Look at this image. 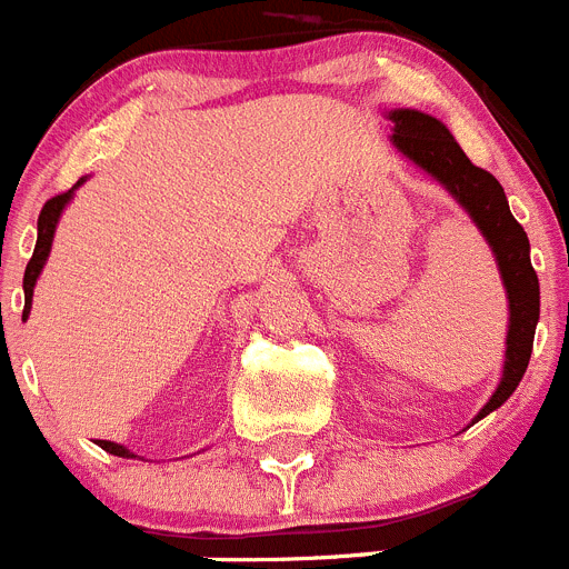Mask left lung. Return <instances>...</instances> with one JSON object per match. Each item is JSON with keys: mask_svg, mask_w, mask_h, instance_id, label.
<instances>
[{"mask_svg": "<svg viewBox=\"0 0 569 569\" xmlns=\"http://www.w3.org/2000/svg\"><path fill=\"white\" fill-rule=\"evenodd\" d=\"M387 119L393 122V136H390L393 148L407 162L425 170L433 182H439L453 196L490 244L501 281H505L507 308H510L505 367H501V381L496 393L470 421L476 425L492 410H499L516 393V387L530 365L532 336L539 325V276L530 264V239H527L525 228L512 219L505 188L496 182V176L476 168L467 159L445 122L413 108L387 110Z\"/></svg>", "mask_w": 569, "mask_h": 569, "instance_id": "1", "label": "left lung"}]
</instances>
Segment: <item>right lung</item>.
Returning <instances> with one entry per match:
<instances>
[{"instance_id":"obj_1","label":"right lung","mask_w":569,"mask_h":569,"mask_svg":"<svg viewBox=\"0 0 569 569\" xmlns=\"http://www.w3.org/2000/svg\"><path fill=\"white\" fill-rule=\"evenodd\" d=\"M84 182H88V176H82V179H79V182L68 190V193H59V196H53L50 202H44L42 213H39L37 248H33V256H30L28 268H24V281H22V288H24L22 319H28V313H30V301H33V284H37L39 273H42V268H44V261H48V256H50V244H53V233H57V224H59V219H62V210L68 208L70 199H73V193H77V188H82ZM97 445L102 447V450H108V453L122 456V459H136L128 447L116 445V441H97Z\"/></svg>"}]
</instances>
